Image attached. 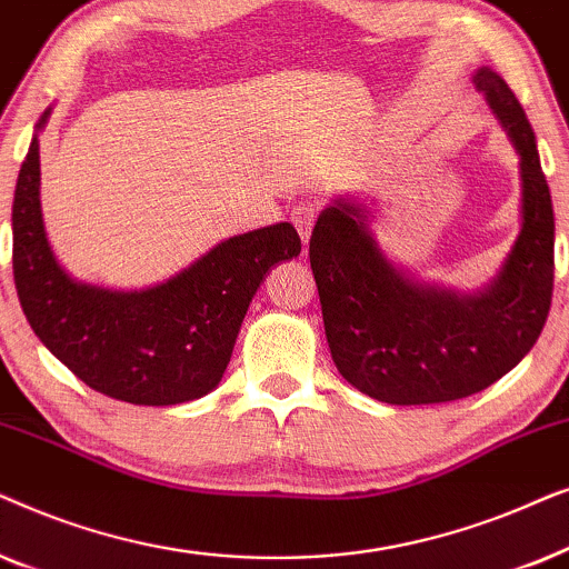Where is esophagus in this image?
Returning <instances> with one entry per match:
<instances>
[{
    "label": "esophagus",
    "instance_id": "obj_1",
    "mask_svg": "<svg viewBox=\"0 0 569 569\" xmlns=\"http://www.w3.org/2000/svg\"><path fill=\"white\" fill-rule=\"evenodd\" d=\"M316 217H318V201H313V199L300 201V204L292 209V224H295V230L300 232L302 243H308V240H310V232H313Z\"/></svg>",
    "mask_w": 569,
    "mask_h": 569
}]
</instances>
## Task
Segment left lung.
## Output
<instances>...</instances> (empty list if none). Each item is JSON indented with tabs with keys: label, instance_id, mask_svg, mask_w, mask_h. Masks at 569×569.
Segmentation results:
<instances>
[{
	"label": "left lung",
	"instance_id": "left-lung-1",
	"mask_svg": "<svg viewBox=\"0 0 569 569\" xmlns=\"http://www.w3.org/2000/svg\"><path fill=\"white\" fill-rule=\"evenodd\" d=\"M518 154L520 232L485 287L461 292L409 274L380 248L368 204L333 199L310 236L331 360L370 399L415 407L466 399L510 372L539 339L555 282V209L536 137L508 82L473 72Z\"/></svg>",
	"mask_w": 569,
	"mask_h": 569
}]
</instances>
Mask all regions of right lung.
<instances>
[{
	"label": "right lung",
	"mask_w": 569,
	"mask_h": 569,
	"mask_svg": "<svg viewBox=\"0 0 569 569\" xmlns=\"http://www.w3.org/2000/svg\"><path fill=\"white\" fill-rule=\"evenodd\" d=\"M46 108L12 201V271L30 329L82 383L139 407L193 401L220 386L240 323L269 269L300 253L290 222L232 236L142 290L80 282L61 267L41 209Z\"/></svg>",
	"instance_id": "add662e5"
}]
</instances>
